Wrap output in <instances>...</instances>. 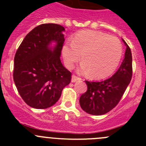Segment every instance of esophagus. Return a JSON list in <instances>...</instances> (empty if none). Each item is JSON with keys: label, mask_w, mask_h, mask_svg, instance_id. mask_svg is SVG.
Instances as JSON below:
<instances>
[{"label": "esophagus", "mask_w": 146, "mask_h": 146, "mask_svg": "<svg viewBox=\"0 0 146 146\" xmlns=\"http://www.w3.org/2000/svg\"><path fill=\"white\" fill-rule=\"evenodd\" d=\"M80 78H78V77H77L76 76H74V75H73V76H72V78H71V82H75L77 81V80H80Z\"/></svg>", "instance_id": "esophagus-1"}]
</instances>
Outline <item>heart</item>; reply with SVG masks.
<instances>
[{
  "label": "heart",
  "mask_w": 146,
  "mask_h": 146,
  "mask_svg": "<svg viewBox=\"0 0 146 146\" xmlns=\"http://www.w3.org/2000/svg\"><path fill=\"white\" fill-rule=\"evenodd\" d=\"M81 54L83 63L79 68L81 73H90L92 77L103 78L110 76L119 66L122 56V46L114 36L99 31H82L71 42L62 47V55L68 68H72Z\"/></svg>",
  "instance_id": "heart-1"
}]
</instances>
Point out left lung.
<instances>
[{
	"label": "left lung",
	"mask_w": 146,
	"mask_h": 146,
	"mask_svg": "<svg viewBox=\"0 0 146 146\" xmlns=\"http://www.w3.org/2000/svg\"><path fill=\"white\" fill-rule=\"evenodd\" d=\"M126 46L124 58L118 70L110 78L101 81L85 80L88 90L80 98V105L92 115H103L117 106L132 78V54Z\"/></svg>",
	"instance_id": "8db88e82"
}]
</instances>
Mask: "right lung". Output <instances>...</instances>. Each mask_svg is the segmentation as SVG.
I'll return each instance as SVG.
<instances>
[{"label":"right lung","instance_id":"right-lung-1","mask_svg":"<svg viewBox=\"0 0 146 146\" xmlns=\"http://www.w3.org/2000/svg\"><path fill=\"white\" fill-rule=\"evenodd\" d=\"M65 28L42 24L29 32L14 58L13 80L23 100L35 109H46L59 100L71 73L60 57Z\"/></svg>","mask_w":146,"mask_h":146}]
</instances>
